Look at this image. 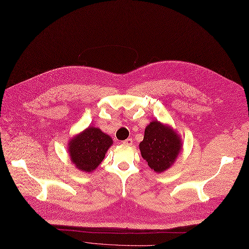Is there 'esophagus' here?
I'll return each mask as SVG.
<instances>
[{"mask_svg": "<svg viewBox=\"0 0 249 249\" xmlns=\"http://www.w3.org/2000/svg\"><path fill=\"white\" fill-rule=\"evenodd\" d=\"M122 143H123V144H125V145H132V143H133V139L129 137V138L125 139L124 141H122Z\"/></svg>", "mask_w": 249, "mask_h": 249, "instance_id": "34e87169", "label": "esophagus"}]
</instances>
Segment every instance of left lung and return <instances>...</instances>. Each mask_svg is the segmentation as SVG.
Listing matches in <instances>:
<instances>
[{"instance_id": "1", "label": "left lung", "mask_w": 249, "mask_h": 249, "mask_svg": "<svg viewBox=\"0 0 249 249\" xmlns=\"http://www.w3.org/2000/svg\"><path fill=\"white\" fill-rule=\"evenodd\" d=\"M180 147V139L173 128L159 121L150 122L139 144L142 158L156 173L164 172L175 162Z\"/></svg>"}]
</instances>
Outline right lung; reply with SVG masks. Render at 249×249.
<instances>
[{"instance_id":"obj_1","label":"right lung","mask_w":249,"mask_h":249,"mask_svg":"<svg viewBox=\"0 0 249 249\" xmlns=\"http://www.w3.org/2000/svg\"><path fill=\"white\" fill-rule=\"evenodd\" d=\"M112 144L113 141L109 135L99 128L89 127L70 141L71 160L82 172H91L103 161Z\"/></svg>"}]
</instances>
